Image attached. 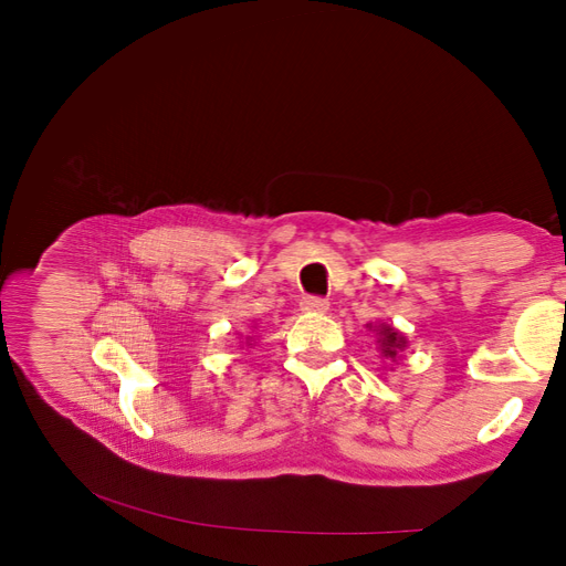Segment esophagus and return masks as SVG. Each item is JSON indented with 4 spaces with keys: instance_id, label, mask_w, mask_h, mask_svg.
<instances>
[{
    "instance_id": "1",
    "label": "esophagus",
    "mask_w": 566,
    "mask_h": 566,
    "mask_svg": "<svg viewBox=\"0 0 566 566\" xmlns=\"http://www.w3.org/2000/svg\"><path fill=\"white\" fill-rule=\"evenodd\" d=\"M328 301L325 298H318V295H307V298H303V303H301V310L303 312H314V314H323V312H328Z\"/></svg>"
}]
</instances>
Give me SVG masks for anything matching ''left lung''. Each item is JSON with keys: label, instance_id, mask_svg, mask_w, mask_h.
I'll list each match as a JSON object with an SVG mask.
<instances>
[{"label": "left lung", "instance_id": "left-lung-1", "mask_svg": "<svg viewBox=\"0 0 566 566\" xmlns=\"http://www.w3.org/2000/svg\"><path fill=\"white\" fill-rule=\"evenodd\" d=\"M376 335H378V346H380L385 358L397 360L399 350L406 348V337L399 335V333L392 328V325H378V333H376Z\"/></svg>", "mask_w": 566, "mask_h": 566}]
</instances>
